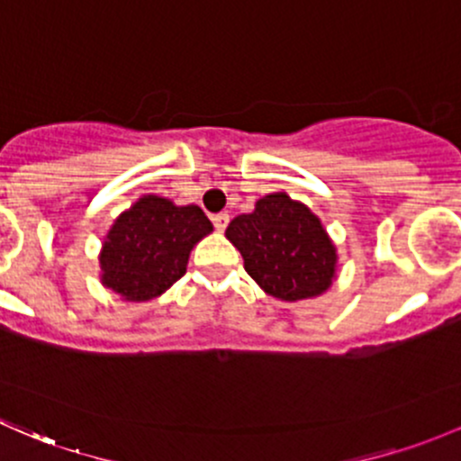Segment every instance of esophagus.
Listing matches in <instances>:
<instances>
[{"instance_id": "esophagus-1", "label": "esophagus", "mask_w": 461, "mask_h": 461, "mask_svg": "<svg viewBox=\"0 0 461 461\" xmlns=\"http://www.w3.org/2000/svg\"><path fill=\"white\" fill-rule=\"evenodd\" d=\"M212 222H214V227L218 231H222L227 227V222H230V214L227 212H221V214H214L212 216Z\"/></svg>"}]
</instances>
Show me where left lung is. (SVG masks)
<instances>
[{
	"label": "left lung",
	"instance_id": "left-lung-1",
	"mask_svg": "<svg viewBox=\"0 0 461 461\" xmlns=\"http://www.w3.org/2000/svg\"><path fill=\"white\" fill-rule=\"evenodd\" d=\"M225 236L240 251L245 271L278 300L316 298L336 278L338 254L320 218L285 192L256 201L236 216Z\"/></svg>",
	"mask_w": 461,
	"mask_h": 461
}]
</instances>
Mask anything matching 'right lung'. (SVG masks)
Returning <instances> with one entry per match:
<instances>
[{
    "label": "right lung",
    "instance_id": "right-lung-1",
    "mask_svg": "<svg viewBox=\"0 0 461 461\" xmlns=\"http://www.w3.org/2000/svg\"><path fill=\"white\" fill-rule=\"evenodd\" d=\"M214 230L198 205L145 194L110 227L101 247V283L143 303L167 292L187 269L190 251Z\"/></svg>",
    "mask_w": 461,
    "mask_h": 461
}]
</instances>
